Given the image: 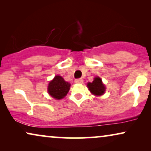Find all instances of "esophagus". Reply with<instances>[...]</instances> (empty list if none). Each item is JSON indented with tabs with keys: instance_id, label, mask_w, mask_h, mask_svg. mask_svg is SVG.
I'll list each match as a JSON object with an SVG mask.
<instances>
[{
	"instance_id": "34e87169",
	"label": "esophagus",
	"mask_w": 151,
	"mask_h": 151,
	"mask_svg": "<svg viewBox=\"0 0 151 151\" xmlns=\"http://www.w3.org/2000/svg\"><path fill=\"white\" fill-rule=\"evenodd\" d=\"M75 82L76 84H83L84 80L82 78H80V79H76L75 80Z\"/></svg>"
}]
</instances>
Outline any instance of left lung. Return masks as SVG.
<instances>
[{
    "mask_svg": "<svg viewBox=\"0 0 151 151\" xmlns=\"http://www.w3.org/2000/svg\"><path fill=\"white\" fill-rule=\"evenodd\" d=\"M87 87L90 92L96 96H102L106 91L104 84L102 83V80L99 77H96L92 82L87 83Z\"/></svg>",
    "mask_w": 151,
    "mask_h": 151,
    "instance_id": "left-lung-1",
    "label": "left lung"
}]
</instances>
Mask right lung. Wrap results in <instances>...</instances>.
Listing matches in <instances>:
<instances>
[{"instance_id":"obj_1","label":"right lung","mask_w":151,"mask_h":151,"mask_svg":"<svg viewBox=\"0 0 151 151\" xmlns=\"http://www.w3.org/2000/svg\"><path fill=\"white\" fill-rule=\"evenodd\" d=\"M71 84L65 81L62 76H55L49 82L47 91L49 94L55 100H60L67 96L70 89Z\"/></svg>"}]
</instances>
